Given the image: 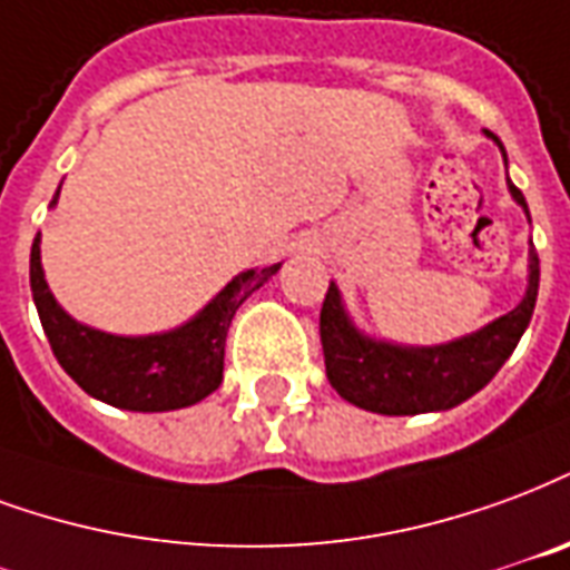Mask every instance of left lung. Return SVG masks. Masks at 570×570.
I'll return each mask as SVG.
<instances>
[{"label": "left lung", "mask_w": 570, "mask_h": 570, "mask_svg": "<svg viewBox=\"0 0 570 570\" xmlns=\"http://www.w3.org/2000/svg\"><path fill=\"white\" fill-rule=\"evenodd\" d=\"M499 141V138H495ZM501 147V141H499ZM510 196L529 205L510 184ZM541 263L529 250V289L520 305L492 320L468 338L441 347H395L360 335L341 307L338 286H328L320 311V341L326 356V377L341 399L362 411L386 416L450 411L487 386L520 344L538 302Z\"/></svg>", "instance_id": "left-lung-1"}]
</instances>
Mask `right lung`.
<instances>
[{"label": "right lung", "mask_w": 570, "mask_h": 570, "mask_svg": "<svg viewBox=\"0 0 570 570\" xmlns=\"http://www.w3.org/2000/svg\"><path fill=\"white\" fill-rule=\"evenodd\" d=\"M277 268L281 263L268 265L263 272L238 274L187 326L147 338H120L75 323L57 305V298L50 296L48 281L41 272L38 235L29 253V286L50 350L71 381L99 402L150 414V411H178L196 404L220 386L232 317L244 298L253 289H259Z\"/></svg>", "instance_id": "1"}]
</instances>
